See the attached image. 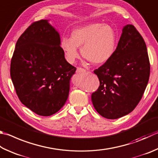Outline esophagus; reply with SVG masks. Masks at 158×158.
Here are the masks:
<instances>
[{
  "label": "esophagus",
  "mask_w": 158,
  "mask_h": 158,
  "mask_svg": "<svg viewBox=\"0 0 158 158\" xmlns=\"http://www.w3.org/2000/svg\"><path fill=\"white\" fill-rule=\"evenodd\" d=\"M84 72H85V70L84 69V68H77V73H84Z\"/></svg>",
  "instance_id": "esophagus-1"
}]
</instances>
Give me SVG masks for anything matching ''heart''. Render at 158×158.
<instances>
[{
	"label": "heart",
	"instance_id": "heart-1",
	"mask_svg": "<svg viewBox=\"0 0 158 158\" xmlns=\"http://www.w3.org/2000/svg\"><path fill=\"white\" fill-rule=\"evenodd\" d=\"M117 41L116 31L110 25L93 23L74 28L71 31L70 38L62 37L60 45L70 64L79 56L77 48H81L84 58L94 65H102L114 55Z\"/></svg>",
	"mask_w": 158,
	"mask_h": 158
}]
</instances>
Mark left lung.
Listing matches in <instances>:
<instances>
[{
    "label": "left lung",
    "mask_w": 158,
    "mask_h": 158,
    "mask_svg": "<svg viewBox=\"0 0 158 158\" xmlns=\"http://www.w3.org/2000/svg\"><path fill=\"white\" fill-rule=\"evenodd\" d=\"M94 73L100 83L91 95L97 113L115 119L134 110L148 84L150 63L144 39L133 25L123 27L114 55Z\"/></svg>",
    "instance_id": "obj_1"
}]
</instances>
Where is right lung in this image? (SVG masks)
Returning <instances> with one entry per match:
<instances>
[{"label": "right lung", "mask_w": 158, "mask_h": 158, "mask_svg": "<svg viewBox=\"0 0 158 158\" xmlns=\"http://www.w3.org/2000/svg\"><path fill=\"white\" fill-rule=\"evenodd\" d=\"M48 21L34 22L21 34L10 65L20 101L41 116L52 115L64 106L76 71L65 59L59 33Z\"/></svg>", "instance_id": "obj_1"}]
</instances>
